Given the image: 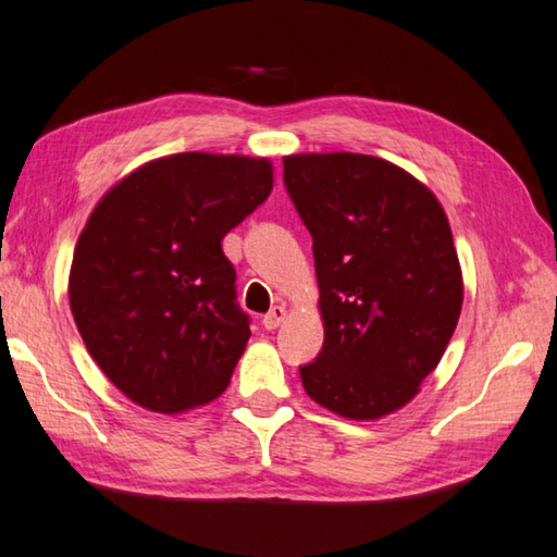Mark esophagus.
Listing matches in <instances>:
<instances>
[{"label": "esophagus", "mask_w": 557, "mask_h": 557, "mask_svg": "<svg viewBox=\"0 0 557 557\" xmlns=\"http://www.w3.org/2000/svg\"><path fill=\"white\" fill-rule=\"evenodd\" d=\"M283 318H286V308L274 306L264 314V318H261V324H264V330H276V327H281Z\"/></svg>", "instance_id": "esophagus-1"}]
</instances>
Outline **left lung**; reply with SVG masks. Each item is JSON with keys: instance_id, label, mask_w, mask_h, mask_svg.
<instances>
[{"instance_id": "obj_1", "label": "left lung", "mask_w": 557, "mask_h": 557, "mask_svg": "<svg viewBox=\"0 0 557 557\" xmlns=\"http://www.w3.org/2000/svg\"><path fill=\"white\" fill-rule=\"evenodd\" d=\"M283 184L312 235L324 322L302 387L346 419L391 414L442 361L463 306L444 208L371 154H290Z\"/></svg>"}]
</instances>
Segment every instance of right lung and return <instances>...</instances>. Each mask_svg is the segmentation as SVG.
Returning <instances> with one entry per match:
<instances>
[{
	"label": "right lung",
	"instance_id": "obj_1",
	"mask_svg": "<svg viewBox=\"0 0 557 557\" xmlns=\"http://www.w3.org/2000/svg\"><path fill=\"white\" fill-rule=\"evenodd\" d=\"M269 160L180 152L143 164L94 208L70 308L103 375L152 412L225 391L249 339L223 237L267 201Z\"/></svg>",
	"mask_w": 557,
	"mask_h": 557
}]
</instances>
